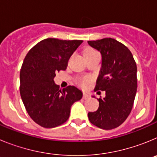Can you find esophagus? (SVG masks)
<instances>
[{"mask_svg":"<svg viewBox=\"0 0 157 157\" xmlns=\"http://www.w3.org/2000/svg\"><path fill=\"white\" fill-rule=\"evenodd\" d=\"M89 98H90V96L88 94H83V99H85V100H86V99H89Z\"/></svg>","mask_w":157,"mask_h":157,"instance_id":"obj_1","label":"esophagus"}]
</instances>
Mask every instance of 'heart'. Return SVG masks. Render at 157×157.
Here are the masks:
<instances>
[{"label":"heart","instance_id":"heart-1","mask_svg":"<svg viewBox=\"0 0 157 157\" xmlns=\"http://www.w3.org/2000/svg\"><path fill=\"white\" fill-rule=\"evenodd\" d=\"M96 52L94 48H86L85 50H84V55H85V54H87V53H90V52ZM88 82H89V78H82V79L80 81V84H81V86L82 87L86 86L87 84H88Z\"/></svg>","mask_w":157,"mask_h":157}]
</instances>
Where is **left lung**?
<instances>
[{"label":"left lung","instance_id":"1","mask_svg":"<svg viewBox=\"0 0 157 157\" xmlns=\"http://www.w3.org/2000/svg\"><path fill=\"white\" fill-rule=\"evenodd\" d=\"M88 44L102 56L94 91H105V98L98 99V110L88 113L89 120L99 128L112 130L121 125L132 110L138 86L137 65L129 48L114 38L88 41Z\"/></svg>","mask_w":157,"mask_h":157}]
</instances>
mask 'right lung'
Returning a JSON list of instances; mask_svg holds the SVG:
<instances>
[{
    "label": "right lung",
    "mask_w": 157,
    "mask_h": 157,
    "mask_svg": "<svg viewBox=\"0 0 157 157\" xmlns=\"http://www.w3.org/2000/svg\"><path fill=\"white\" fill-rule=\"evenodd\" d=\"M82 41L46 38L36 44L23 60L20 95L28 115L41 127L53 128L64 123L71 105L82 98L75 86L60 90L53 80L56 73L66 70L69 58Z\"/></svg>",
    "instance_id": "add662e5"
}]
</instances>
